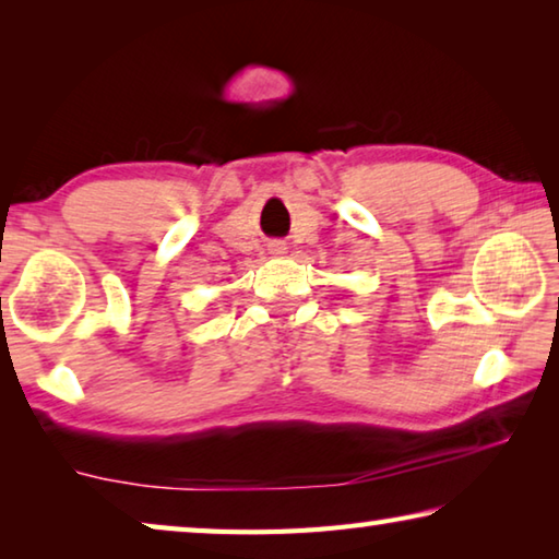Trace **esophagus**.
<instances>
[{
	"instance_id": "obj_1",
	"label": "esophagus",
	"mask_w": 559,
	"mask_h": 559,
	"mask_svg": "<svg viewBox=\"0 0 559 559\" xmlns=\"http://www.w3.org/2000/svg\"><path fill=\"white\" fill-rule=\"evenodd\" d=\"M273 251H276V253H283V251H286V246H281V243H276V246H273Z\"/></svg>"
}]
</instances>
